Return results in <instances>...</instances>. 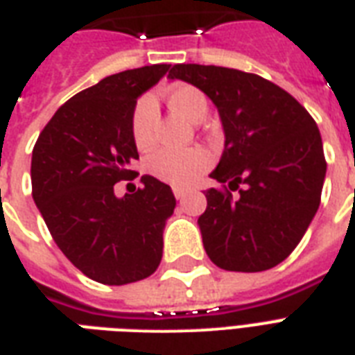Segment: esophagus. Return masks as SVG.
I'll list each match as a JSON object with an SVG mask.
<instances>
[{
  "instance_id": "34e87169",
  "label": "esophagus",
  "mask_w": 355,
  "mask_h": 355,
  "mask_svg": "<svg viewBox=\"0 0 355 355\" xmlns=\"http://www.w3.org/2000/svg\"><path fill=\"white\" fill-rule=\"evenodd\" d=\"M173 193H175V197H177L178 201H182L184 197L188 196V193H191V191L186 188H173Z\"/></svg>"
}]
</instances>
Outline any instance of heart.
<instances>
[{
	"mask_svg": "<svg viewBox=\"0 0 355 355\" xmlns=\"http://www.w3.org/2000/svg\"><path fill=\"white\" fill-rule=\"evenodd\" d=\"M166 102L173 112L180 113L184 119L197 123L208 112L205 94L191 85H177L166 93ZM156 134V105L150 96L137 100L132 115V135L139 148H148L154 143ZM210 166V154L201 147L186 150L162 148L148 158L147 167L154 177L175 186H186L201 177Z\"/></svg>",
	"mask_w": 355,
	"mask_h": 355,
	"instance_id": "1",
	"label": "heart"
}]
</instances>
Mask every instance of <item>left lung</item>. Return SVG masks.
<instances>
[{"instance_id": "left-lung-1", "label": "left lung", "mask_w": 355, "mask_h": 355, "mask_svg": "<svg viewBox=\"0 0 355 355\" xmlns=\"http://www.w3.org/2000/svg\"><path fill=\"white\" fill-rule=\"evenodd\" d=\"M167 78L201 89L220 113L225 150L199 216L202 245L216 266L264 272L291 255L320 205L326 159L318 126L272 81L225 67L175 64Z\"/></svg>"}]
</instances>
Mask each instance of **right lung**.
<instances>
[{
  "label": "right lung",
  "instance_id": "right-lung-1",
  "mask_svg": "<svg viewBox=\"0 0 355 355\" xmlns=\"http://www.w3.org/2000/svg\"><path fill=\"white\" fill-rule=\"evenodd\" d=\"M171 64L107 76L74 94L40 132L31 158L33 201L58 248L80 272L104 285H128L156 272L175 196L158 178L124 197L113 186L135 171L132 135L137 98Z\"/></svg>",
  "mask_w": 355,
  "mask_h": 355
}]
</instances>
